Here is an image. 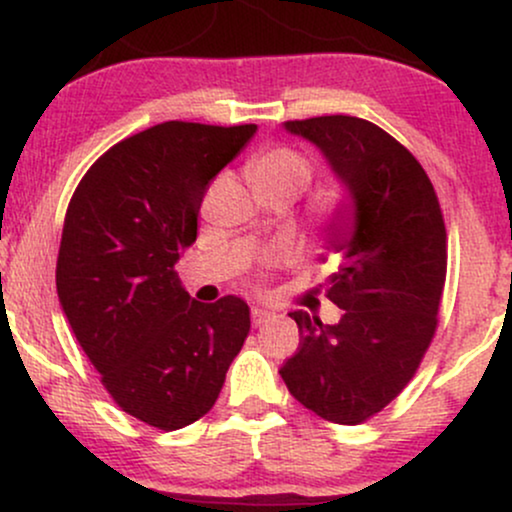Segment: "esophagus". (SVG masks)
Returning <instances> with one entry per match:
<instances>
[{
    "label": "esophagus",
    "mask_w": 512,
    "mask_h": 512,
    "mask_svg": "<svg viewBox=\"0 0 512 512\" xmlns=\"http://www.w3.org/2000/svg\"><path fill=\"white\" fill-rule=\"evenodd\" d=\"M274 320H276V315L267 313V310H257V308L252 310V327H264Z\"/></svg>",
    "instance_id": "1"
}]
</instances>
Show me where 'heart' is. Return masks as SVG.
Returning a JSON list of instances; mask_svg holds the SVG:
<instances>
[{"label":"heart","mask_w":512,"mask_h":512,"mask_svg":"<svg viewBox=\"0 0 512 512\" xmlns=\"http://www.w3.org/2000/svg\"><path fill=\"white\" fill-rule=\"evenodd\" d=\"M248 175L252 185L284 187L293 195L303 192L313 180V163L305 158L301 151L289 149V146H274V149L262 151L248 166ZM317 223L327 231H342L346 216L337 202H325L317 207Z\"/></svg>","instance_id":"heart-1"}]
</instances>
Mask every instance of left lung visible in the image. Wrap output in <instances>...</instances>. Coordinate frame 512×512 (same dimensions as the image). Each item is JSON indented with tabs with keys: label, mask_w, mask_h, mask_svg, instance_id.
<instances>
[{
	"label": "left lung",
	"mask_w": 512,
	"mask_h": 512,
	"mask_svg": "<svg viewBox=\"0 0 512 512\" xmlns=\"http://www.w3.org/2000/svg\"><path fill=\"white\" fill-rule=\"evenodd\" d=\"M284 127L322 151L351 207L342 204V231H327V248L344 260L327 284L342 320L291 313L301 344L279 373L305 409L356 426L407 387L436 334L448 272L443 211L421 163L373 122L322 115Z\"/></svg>",
	"instance_id": "8db88e82"
}]
</instances>
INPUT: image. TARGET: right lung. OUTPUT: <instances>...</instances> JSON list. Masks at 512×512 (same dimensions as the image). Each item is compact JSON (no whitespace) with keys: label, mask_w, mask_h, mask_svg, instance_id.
I'll use <instances>...</instances> for the list:
<instances>
[{"label":"right lung","mask_w":512,"mask_h":512,"mask_svg":"<svg viewBox=\"0 0 512 512\" xmlns=\"http://www.w3.org/2000/svg\"><path fill=\"white\" fill-rule=\"evenodd\" d=\"M255 132L180 120L144 129L86 170L64 216V315L117 407L161 431L214 407L250 332L248 303L195 301L175 262L197 240L209 182Z\"/></svg>","instance_id":"obj_1"}]
</instances>
